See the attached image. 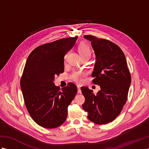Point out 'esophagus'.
Here are the masks:
<instances>
[{
	"label": "esophagus",
	"mask_w": 149,
	"mask_h": 149,
	"mask_svg": "<svg viewBox=\"0 0 149 149\" xmlns=\"http://www.w3.org/2000/svg\"><path fill=\"white\" fill-rule=\"evenodd\" d=\"M77 93H81V90L80 86H77Z\"/></svg>",
	"instance_id": "1"
}]
</instances>
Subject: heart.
I'll use <instances>...</instances> for the list:
<instances>
[{"label":"heart","instance_id":"b5f03b06","mask_svg":"<svg viewBox=\"0 0 149 149\" xmlns=\"http://www.w3.org/2000/svg\"><path fill=\"white\" fill-rule=\"evenodd\" d=\"M78 50L82 58L86 56L90 58V56L91 54V50L90 47L86 43H81L79 45ZM66 56L65 57V60L66 59ZM86 72H84L83 71H75L73 72L71 74L70 79L73 81L75 82V83L77 84H81L83 82V78L84 77H86Z\"/></svg>","mask_w":149,"mask_h":149}]
</instances>
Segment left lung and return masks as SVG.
I'll use <instances>...</instances> for the list:
<instances>
[{
	"instance_id": "obj_1",
	"label": "left lung",
	"mask_w": 149,
	"mask_h": 149,
	"mask_svg": "<svg viewBox=\"0 0 149 149\" xmlns=\"http://www.w3.org/2000/svg\"><path fill=\"white\" fill-rule=\"evenodd\" d=\"M91 42L96 56L93 83L99 85L96 95L88 87H81L85 98L83 108L88 118L97 124H106L118 116L127 99L131 82L125 56L120 47L110 41L84 35Z\"/></svg>"
}]
</instances>
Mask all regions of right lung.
<instances>
[{
  "mask_svg": "<svg viewBox=\"0 0 149 149\" xmlns=\"http://www.w3.org/2000/svg\"><path fill=\"white\" fill-rule=\"evenodd\" d=\"M77 39L75 36L43 44L28 56L20 87L30 116L43 127L56 128L65 122L68 106L77 92L72 83L61 89L54 83L56 75L64 72V56Z\"/></svg>",
  "mask_w": 149,
  "mask_h": 149,
  "instance_id": "add662e5",
  "label": "right lung"
}]
</instances>
